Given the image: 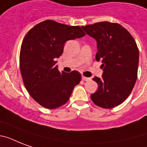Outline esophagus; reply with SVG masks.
Listing matches in <instances>:
<instances>
[{
  "mask_svg": "<svg viewBox=\"0 0 147 147\" xmlns=\"http://www.w3.org/2000/svg\"><path fill=\"white\" fill-rule=\"evenodd\" d=\"M82 79L83 81H90L91 80V78H88V77H85V76H82Z\"/></svg>",
  "mask_w": 147,
  "mask_h": 147,
  "instance_id": "34e87169",
  "label": "esophagus"
}]
</instances>
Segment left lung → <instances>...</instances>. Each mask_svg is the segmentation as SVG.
Wrapping results in <instances>:
<instances>
[{
	"mask_svg": "<svg viewBox=\"0 0 147 147\" xmlns=\"http://www.w3.org/2000/svg\"><path fill=\"white\" fill-rule=\"evenodd\" d=\"M97 41V61L101 60L102 77H94L96 92L91 95L98 107L112 108L128 98L137 78L139 50L134 39L118 24L104 21L82 26Z\"/></svg>",
	"mask_w": 147,
	"mask_h": 147,
	"instance_id": "1",
	"label": "left lung"
}]
</instances>
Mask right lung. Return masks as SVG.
<instances>
[{
	"mask_svg": "<svg viewBox=\"0 0 147 147\" xmlns=\"http://www.w3.org/2000/svg\"><path fill=\"white\" fill-rule=\"evenodd\" d=\"M80 26L47 20L33 26L22 42L20 68L25 88L41 106L54 109L65 105L82 79L77 71L58 70L55 61L63 53L65 42L83 37Z\"/></svg>",
	"mask_w": 147,
	"mask_h": 147,
	"instance_id": "add662e5",
	"label": "right lung"
}]
</instances>
